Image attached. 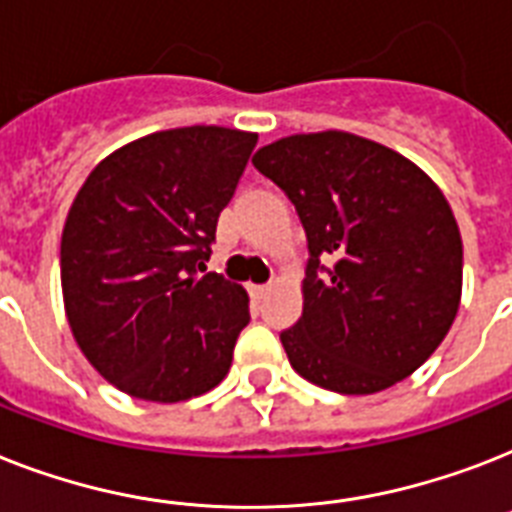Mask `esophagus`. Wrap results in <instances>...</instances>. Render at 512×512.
I'll return each instance as SVG.
<instances>
[{
  "label": "esophagus",
  "instance_id": "1",
  "mask_svg": "<svg viewBox=\"0 0 512 512\" xmlns=\"http://www.w3.org/2000/svg\"><path fill=\"white\" fill-rule=\"evenodd\" d=\"M268 292H270L268 284H252V286H249V294H252L255 299H263Z\"/></svg>",
  "mask_w": 512,
  "mask_h": 512
}]
</instances>
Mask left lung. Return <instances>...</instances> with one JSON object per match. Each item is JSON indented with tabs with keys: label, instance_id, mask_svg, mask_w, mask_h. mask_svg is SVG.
<instances>
[{
	"label": "left lung",
	"instance_id": "8db88e82",
	"mask_svg": "<svg viewBox=\"0 0 512 512\" xmlns=\"http://www.w3.org/2000/svg\"><path fill=\"white\" fill-rule=\"evenodd\" d=\"M252 162L289 194L310 247L302 318L281 334L294 371L339 394L413 376L463 297V239L442 189L405 155L347 131L284 136ZM321 256L332 268L318 277Z\"/></svg>",
	"mask_w": 512,
	"mask_h": 512
}]
</instances>
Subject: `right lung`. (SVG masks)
Here are the masks:
<instances>
[{
	"label": "right lung",
	"mask_w": 512,
	"mask_h": 512,
	"mask_svg": "<svg viewBox=\"0 0 512 512\" xmlns=\"http://www.w3.org/2000/svg\"><path fill=\"white\" fill-rule=\"evenodd\" d=\"M255 144L239 128L155 131L110 152L78 189L60 242L65 318L120 392L168 405L226 378L249 297L199 270Z\"/></svg>",
	"instance_id": "right-lung-1"
}]
</instances>
